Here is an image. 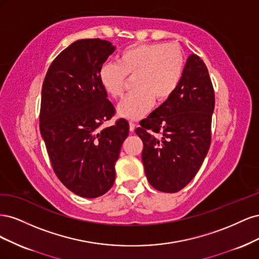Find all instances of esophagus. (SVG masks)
Here are the masks:
<instances>
[{
    "label": "esophagus",
    "mask_w": 259,
    "mask_h": 259,
    "mask_svg": "<svg viewBox=\"0 0 259 259\" xmlns=\"http://www.w3.org/2000/svg\"><path fill=\"white\" fill-rule=\"evenodd\" d=\"M135 127H136L135 123L130 122V131H131V132H134V131H135Z\"/></svg>",
    "instance_id": "1"
}]
</instances>
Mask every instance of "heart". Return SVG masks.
Here are the masks:
<instances>
[{
  "label": "heart",
  "instance_id": "1",
  "mask_svg": "<svg viewBox=\"0 0 259 259\" xmlns=\"http://www.w3.org/2000/svg\"><path fill=\"white\" fill-rule=\"evenodd\" d=\"M185 57L178 46L166 43H143L124 49L117 62L107 61L98 70V81L109 96L119 98L126 76H134L133 91L117 106L125 119L139 120L154 104L167 100L182 82Z\"/></svg>",
  "mask_w": 259,
  "mask_h": 259
}]
</instances>
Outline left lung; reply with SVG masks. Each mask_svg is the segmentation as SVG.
I'll use <instances>...</instances> for the list:
<instances>
[{"mask_svg":"<svg viewBox=\"0 0 259 259\" xmlns=\"http://www.w3.org/2000/svg\"><path fill=\"white\" fill-rule=\"evenodd\" d=\"M214 107L208 70L204 61L192 54L175 93L135 131L144 143L145 173L154 189L177 192L197 175L209 149Z\"/></svg>","mask_w":259,"mask_h":259,"instance_id":"obj_1","label":"left lung"}]
</instances>
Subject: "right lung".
Here are the masks:
<instances>
[{"instance_id": "add662e5", "label": "right lung", "mask_w": 259, "mask_h": 259, "mask_svg": "<svg viewBox=\"0 0 259 259\" xmlns=\"http://www.w3.org/2000/svg\"><path fill=\"white\" fill-rule=\"evenodd\" d=\"M114 50L100 38L75 41L54 59L42 86L40 131L53 169L70 191L88 199L112 187L130 130L124 119L101 127L115 109L98 70Z\"/></svg>"}]
</instances>
